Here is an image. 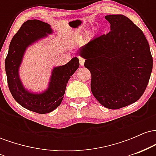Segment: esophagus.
I'll return each mask as SVG.
<instances>
[{
	"label": "esophagus",
	"mask_w": 156,
	"mask_h": 156,
	"mask_svg": "<svg viewBox=\"0 0 156 156\" xmlns=\"http://www.w3.org/2000/svg\"><path fill=\"white\" fill-rule=\"evenodd\" d=\"M79 62H80V66H83L84 65V62H85V59L83 58H81V57H80L79 58Z\"/></svg>",
	"instance_id": "34e87169"
}]
</instances>
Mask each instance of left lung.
Listing matches in <instances>:
<instances>
[{"instance_id": "left-lung-1", "label": "left lung", "mask_w": 156, "mask_h": 156, "mask_svg": "<svg viewBox=\"0 0 156 156\" xmlns=\"http://www.w3.org/2000/svg\"><path fill=\"white\" fill-rule=\"evenodd\" d=\"M105 18L111 31L91 39L78 54L92 75L94 98L105 108L118 109L135 103L144 92L153 57L145 36L129 18L122 15Z\"/></svg>"}]
</instances>
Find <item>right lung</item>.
I'll list each match as a JSON object with an SVG mask.
<instances>
[{
	"label": "right lung",
	"instance_id": "1",
	"mask_svg": "<svg viewBox=\"0 0 156 156\" xmlns=\"http://www.w3.org/2000/svg\"><path fill=\"white\" fill-rule=\"evenodd\" d=\"M53 33L51 26L38 20H29L20 27L11 41L5 68L8 86L14 99L23 108L38 113L53 112L62 103L70 77L79 67V61L74 57L67 64L53 67L48 87L43 92H29L23 86L19 69L27 48Z\"/></svg>",
	"mask_w": 156,
	"mask_h": 156
}]
</instances>
